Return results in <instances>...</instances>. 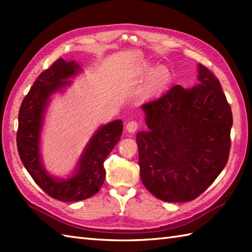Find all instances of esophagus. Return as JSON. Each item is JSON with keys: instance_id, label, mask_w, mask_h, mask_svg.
<instances>
[{"instance_id": "esophagus-1", "label": "esophagus", "mask_w": 252, "mask_h": 252, "mask_svg": "<svg viewBox=\"0 0 252 252\" xmlns=\"http://www.w3.org/2000/svg\"><path fill=\"white\" fill-rule=\"evenodd\" d=\"M126 129L127 132L134 133V132L138 129V123H137L136 121H130V122H127Z\"/></svg>"}]
</instances>
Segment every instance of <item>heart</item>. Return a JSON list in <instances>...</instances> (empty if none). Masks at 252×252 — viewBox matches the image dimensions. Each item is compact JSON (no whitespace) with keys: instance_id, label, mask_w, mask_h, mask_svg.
<instances>
[{"instance_id":"b5f03b06","label":"heart","mask_w":252,"mask_h":252,"mask_svg":"<svg viewBox=\"0 0 252 252\" xmlns=\"http://www.w3.org/2000/svg\"><path fill=\"white\" fill-rule=\"evenodd\" d=\"M140 74L147 77L141 91V97L143 99L153 98L161 94L171 81V72L167 67L160 66L155 68L154 63L148 62L141 63Z\"/></svg>"}]
</instances>
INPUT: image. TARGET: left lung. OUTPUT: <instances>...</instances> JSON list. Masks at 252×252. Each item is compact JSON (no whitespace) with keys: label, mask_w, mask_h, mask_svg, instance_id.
I'll return each instance as SVG.
<instances>
[{"label":"left lung","mask_w":252,"mask_h":252,"mask_svg":"<svg viewBox=\"0 0 252 252\" xmlns=\"http://www.w3.org/2000/svg\"><path fill=\"white\" fill-rule=\"evenodd\" d=\"M147 131L138 132V163L144 186L168 202L195 199L227 162L233 116L220 81L198 65V83L174 85L142 106Z\"/></svg>","instance_id":"1"}]
</instances>
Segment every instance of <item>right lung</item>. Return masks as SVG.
Returning a JSON list of instances; mask_svg holds the SVG:
<instances>
[{
    "mask_svg": "<svg viewBox=\"0 0 252 252\" xmlns=\"http://www.w3.org/2000/svg\"><path fill=\"white\" fill-rule=\"evenodd\" d=\"M80 70L81 67L76 62L57 60L36 78L25 96L18 114L17 148L21 162L47 195L65 202L84 200L99 190L106 176L104 161L119 142L123 130L121 120L101 126L84 148L71 178L54 179L46 172L40 156L44 112L51 95L70 84L66 80Z\"/></svg>",
    "mask_w": 252,
    "mask_h": 252,
    "instance_id": "1",
    "label": "right lung"
}]
</instances>
